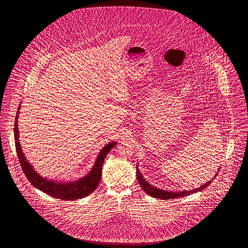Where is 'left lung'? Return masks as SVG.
I'll return each instance as SVG.
<instances>
[{
    "label": "left lung",
    "mask_w": 248,
    "mask_h": 248,
    "mask_svg": "<svg viewBox=\"0 0 248 248\" xmlns=\"http://www.w3.org/2000/svg\"><path fill=\"white\" fill-rule=\"evenodd\" d=\"M138 168V167H137ZM137 177H138V180L143 190L153 196L154 198H160V199H163V200H170V199H175V198H179V197H184V196H187L189 195L191 193H195L197 191H200L202 189L208 187V185H210V183L212 182V180L206 182L205 184H203L202 186H201L200 188H197L195 189H191V190H184V191H177V192H169V191H166V190H163V189H158V188H155L153 185H151L150 183H148V181H146L144 179V177H142L141 174L140 173L139 169L137 170ZM214 179V178H213Z\"/></svg>",
    "instance_id": "1"
}]
</instances>
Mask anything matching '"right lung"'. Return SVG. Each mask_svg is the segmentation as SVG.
Masks as SVG:
<instances>
[{"label":"right lung","instance_id":"right-lung-1","mask_svg":"<svg viewBox=\"0 0 248 248\" xmlns=\"http://www.w3.org/2000/svg\"><path fill=\"white\" fill-rule=\"evenodd\" d=\"M20 107H18V109ZM18 110L16 114H18ZM17 117L16 118L15 122V144H16V150L17 157L19 160L20 165L22 167L24 174L28 178V180L38 189L44 191L48 195L61 199V200H77L81 199L94 191L97 187L102 173V165L104 163V159L106 158L108 153L116 145V142H111L106 145L98 154L95 164L92 169V171L82 179H79L77 181L69 182V183H60L55 182L53 180H48L44 177H41L31 165L26 160L24 156L21 146L18 140V129H17Z\"/></svg>","mask_w":248,"mask_h":248}]
</instances>
